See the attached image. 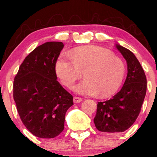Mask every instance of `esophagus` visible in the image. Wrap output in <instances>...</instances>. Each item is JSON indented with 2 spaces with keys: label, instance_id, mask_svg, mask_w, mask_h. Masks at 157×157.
Wrapping results in <instances>:
<instances>
[{
  "label": "esophagus",
  "instance_id": "1",
  "mask_svg": "<svg viewBox=\"0 0 157 157\" xmlns=\"http://www.w3.org/2000/svg\"><path fill=\"white\" fill-rule=\"evenodd\" d=\"M82 99H81L80 97H75L73 99V101L75 103H79V102H82Z\"/></svg>",
  "mask_w": 157,
  "mask_h": 157
}]
</instances>
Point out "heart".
Returning a JSON list of instances; mask_svg holds the SVG:
<instances>
[{"instance_id": "1", "label": "heart", "mask_w": 157, "mask_h": 157, "mask_svg": "<svg viewBox=\"0 0 157 157\" xmlns=\"http://www.w3.org/2000/svg\"><path fill=\"white\" fill-rule=\"evenodd\" d=\"M84 71L85 80L75 88L82 95L107 97L120 89L125 73L124 63L109 50L91 46L62 54L55 63V72L62 83L71 89Z\"/></svg>"}]
</instances>
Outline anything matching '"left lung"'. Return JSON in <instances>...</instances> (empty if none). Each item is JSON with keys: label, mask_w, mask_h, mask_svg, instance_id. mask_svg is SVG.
I'll return each mask as SVG.
<instances>
[{"label": "left lung", "mask_w": 157, "mask_h": 157, "mask_svg": "<svg viewBox=\"0 0 157 157\" xmlns=\"http://www.w3.org/2000/svg\"><path fill=\"white\" fill-rule=\"evenodd\" d=\"M116 48L127 63V77L121 90L112 99L97 103L94 119L97 130L108 134L123 132L134 123L147 89L146 77L136 56L120 45L116 44Z\"/></svg>", "instance_id": "obj_1"}]
</instances>
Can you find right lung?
Wrapping results in <instances>:
<instances>
[{
    "label": "right lung",
    "mask_w": 157,
    "mask_h": 157,
    "mask_svg": "<svg viewBox=\"0 0 157 157\" xmlns=\"http://www.w3.org/2000/svg\"><path fill=\"white\" fill-rule=\"evenodd\" d=\"M64 45L46 42L24 59L14 80L17 112L29 131L50 139L63 131L65 116L73 97L57 80L55 63Z\"/></svg>",
    "instance_id": "right-lung-1"
}]
</instances>
